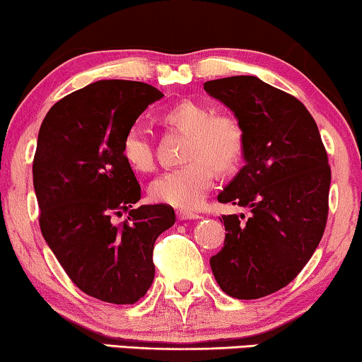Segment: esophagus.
Here are the masks:
<instances>
[{
  "label": "esophagus",
  "instance_id": "obj_1",
  "mask_svg": "<svg viewBox=\"0 0 362 362\" xmlns=\"http://www.w3.org/2000/svg\"><path fill=\"white\" fill-rule=\"evenodd\" d=\"M176 216L180 221H192V219H201L199 214H196V212H191V211H176Z\"/></svg>",
  "mask_w": 362,
  "mask_h": 362
}]
</instances>
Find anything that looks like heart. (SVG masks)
Here are the masks:
<instances>
[{
	"label": "heart",
	"instance_id": "obj_1",
	"mask_svg": "<svg viewBox=\"0 0 362 362\" xmlns=\"http://www.w3.org/2000/svg\"><path fill=\"white\" fill-rule=\"evenodd\" d=\"M168 130L186 133L182 143V161L176 170L161 173L150 182V199L181 211L196 209L214 180L229 175L240 165L245 153V130L239 118L230 113H214L204 102L185 98L173 103L160 115ZM122 156L136 173L150 171L155 153L150 136L140 127H130L122 138Z\"/></svg>",
	"mask_w": 362,
	"mask_h": 362
}]
</instances>
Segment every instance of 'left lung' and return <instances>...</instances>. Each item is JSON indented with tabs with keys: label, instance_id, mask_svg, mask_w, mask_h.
Here are the masks:
<instances>
[{
	"label": "left lung",
	"instance_id": "left-lung-1",
	"mask_svg": "<svg viewBox=\"0 0 362 362\" xmlns=\"http://www.w3.org/2000/svg\"><path fill=\"white\" fill-rule=\"evenodd\" d=\"M204 90L234 112L245 130V166L219 202L249 207L222 216L224 247L211 269L224 293L255 300L300 274L323 237L331 170L318 127L298 98L254 76L217 78Z\"/></svg>",
	"mask_w": 362,
	"mask_h": 362
}]
</instances>
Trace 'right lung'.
Wrapping results in <instances>:
<instances>
[{
  "instance_id": "obj_1",
  "label": "right lung",
  "mask_w": 362,
  "mask_h": 362,
  "mask_svg": "<svg viewBox=\"0 0 362 362\" xmlns=\"http://www.w3.org/2000/svg\"><path fill=\"white\" fill-rule=\"evenodd\" d=\"M161 97L143 82L98 81L54 103L39 128L33 181L42 237L69 279L107 303L145 296L153 245L176 221L166 204L133 209L141 187L120 151L125 132Z\"/></svg>"
}]
</instances>
